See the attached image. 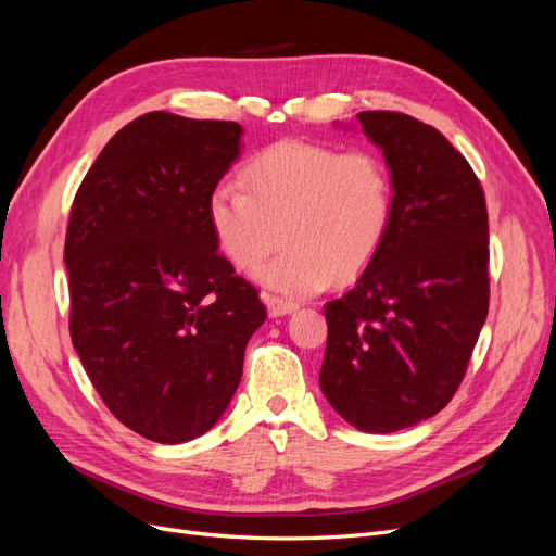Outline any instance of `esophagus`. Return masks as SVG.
Here are the masks:
<instances>
[{
	"label": "esophagus",
	"instance_id": "34e87169",
	"mask_svg": "<svg viewBox=\"0 0 556 556\" xmlns=\"http://www.w3.org/2000/svg\"><path fill=\"white\" fill-rule=\"evenodd\" d=\"M264 301H266V308H268V315L271 317H280V315H290L299 308V304H294V301L290 299H282V296H276V294H264Z\"/></svg>",
	"mask_w": 556,
	"mask_h": 556
}]
</instances>
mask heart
<instances>
[{"instance_id":"obj_1","label":"heart","mask_w":556,"mask_h":556,"mask_svg":"<svg viewBox=\"0 0 556 556\" xmlns=\"http://www.w3.org/2000/svg\"><path fill=\"white\" fill-rule=\"evenodd\" d=\"M239 182L213 190L208 227L237 268L260 264L280 229L288 248L255 271L271 290L306 296L333 276L357 278L390 237L394 180L374 150L282 139L250 157Z\"/></svg>"}]
</instances>
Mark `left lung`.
Instances as JSON below:
<instances>
[{
  "mask_svg": "<svg viewBox=\"0 0 556 556\" xmlns=\"http://www.w3.org/2000/svg\"><path fill=\"white\" fill-rule=\"evenodd\" d=\"M394 180V220L355 288L325 306L319 387L366 433L413 427L457 394L490 311L484 190L443 134L399 111H362Z\"/></svg>",
  "mask_w": 556,
  "mask_h": 556,
  "instance_id": "8db88e82",
  "label": "left lung"
}]
</instances>
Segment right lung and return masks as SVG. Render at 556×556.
<instances>
[{
	"label": "right lung",
	"instance_id": "right-lung-1",
	"mask_svg": "<svg viewBox=\"0 0 556 556\" xmlns=\"http://www.w3.org/2000/svg\"><path fill=\"white\" fill-rule=\"evenodd\" d=\"M241 125L150 111L99 153L66 225L70 333L115 419L185 443L225 413L260 292L217 252L208 197L239 157Z\"/></svg>",
	"mask_w": 556,
	"mask_h": 556
}]
</instances>
